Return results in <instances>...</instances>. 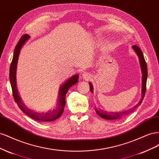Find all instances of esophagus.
<instances>
[{
  "label": "esophagus",
  "mask_w": 159,
  "mask_h": 159,
  "mask_svg": "<svg viewBox=\"0 0 159 159\" xmlns=\"http://www.w3.org/2000/svg\"><path fill=\"white\" fill-rule=\"evenodd\" d=\"M82 77H83V78L85 80H89L91 78V75H90V74H89L87 72V73H84L82 75Z\"/></svg>",
  "instance_id": "obj_1"
}]
</instances>
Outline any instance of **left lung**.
I'll list each match as a JSON object with an SVG mask.
<instances>
[{"mask_svg": "<svg viewBox=\"0 0 159 159\" xmlns=\"http://www.w3.org/2000/svg\"><path fill=\"white\" fill-rule=\"evenodd\" d=\"M133 48L134 50V52H136V54H137L139 59V62H140V65H141V68L142 70V98L141 100L139 101V103L134 105V106L131 109H129L126 111H119V112H108V111H103L102 109L98 110L97 109H95V111L98 114L99 116L101 117H102L105 119L107 120H116V119H119L121 118L125 117L127 116L130 113H131L133 112V111L136 108L138 107V106L140 105L143 102V98L145 97V92H146V85H147V63L145 60V57H144L142 51L139 48L136 46L134 45L133 46ZM89 87H90V91H91V93H93V85L91 83H89Z\"/></svg>", "mask_w": 159, "mask_h": 159, "instance_id": "left-lung-1", "label": "left lung"}]
</instances>
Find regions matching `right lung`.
<instances>
[{
	"mask_svg": "<svg viewBox=\"0 0 159 159\" xmlns=\"http://www.w3.org/2000/svg\"><path fill=\"white\" fill-rule=\"evenodd\" d=\"M29 38V36L25 34L21 37L20 40L18 41L14 51L13 58L11 62L10 67V81L12 90V95L15 102L17 103L18 106L22 111L26 113L28 116L37 120V121L42 122H50L55 121L58 119L62 115L64 110V106L66 104V95L68 92V89L73 85H75L78 81V75H74L71 77L70 78L67 80L65 83L60 88L59 95H58V102L57 103L56 107L54 109L50 110L49 111L46 113H39L34 111L28 109L26 105L24 104L22 101L18 94V91L16 88V67L18 60L19 54H20V50L22 46L25 44L26 42Z\"/></svg>",
	"mask_w": 159,
	"mask_h": 159,
	"instance_id": "right-lung-1",
	"label": "right lung"
}]
</instances>
